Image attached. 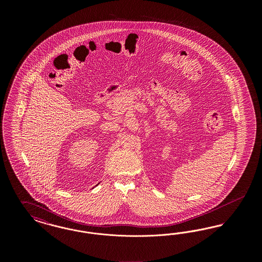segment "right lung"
<instances>
[{"mask_svg": "<svg viewBox=\"0 0 262 262\" xmlns=\"http://www.w3.org/2000/svg\"><path fill=\"white\" fill-rule=\"evenodd\" d=\"M99 184H100V183H99ZM99 184H98V185H99Z\"/></svg>", "mask_w": 262, "mask_h": 262, "instance_id": "obj_1", "label": "right lung"}]
</instances>
